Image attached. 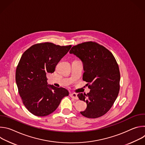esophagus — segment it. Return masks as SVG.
<instances>
[{
    "label": "esophagus",
    "instance_id": "esophagus-1",
    "mask_svg": "<svg viewBox=\"0 0 145 145\" xmlns=\"http://www.w3.org/2000/svg\"><path fill=\"white\" fill-rule=\"evenodd\" d=\"M69 96L73 98V99H74L76 100H77L78 99V97H77V94L76 93H71L69 94Z\"/></svg>",
    "mask_w": 145,
    "mask_h": 145
}]
</instances>
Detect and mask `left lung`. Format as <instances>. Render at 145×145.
<instances>
[{
	"label": "left lung",
	"instance_id": "8db88e82",
	"mask_svg": "<svg viewBox=\"0 0 145 145\" xmlns=\"http://www.w3.org/2000/svg\"><path fill=\"white\" fill-rule=\"evenodd\" d=\"M69 53L82 61V80L91 89L87 94L77 95L87 105L81 114L93 119L104 115L113 106L120 89V71L114 56L105 47L92 41L73 46Z\"/></svg>",
	"mask_w": 145,
	"mask_h": 145
}]
</instances>
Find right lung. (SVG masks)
I'll return each instance as SVG.
<instances>
[{
	"instance_id": "add662e5",
	"label": "right lung",
	"mask_w": 145,
	"mask_h": 145,
	"mask_svg": "<svg viewBox=\"0 0 145 145\" xmlns=\"http://www.w3.org/2000/svg\"><path fill=\"white\" fill-rule=\"evenodd\" d=\"M71 47L51 42L37 44L20 58L16 69V85L24 105L33 115L50 114L57 108L62 99L69 95L64 88L49 86L46 73L54 72L58 62Z\"/></svg>"
}]
</instances>
